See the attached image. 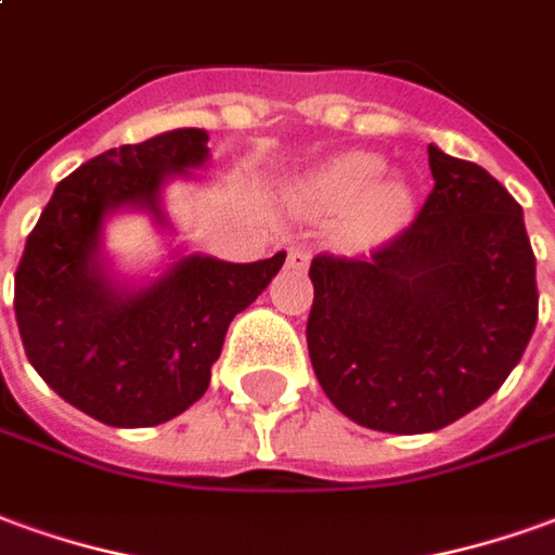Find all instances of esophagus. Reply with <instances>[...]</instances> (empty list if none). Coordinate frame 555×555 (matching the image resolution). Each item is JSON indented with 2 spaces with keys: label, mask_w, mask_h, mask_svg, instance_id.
<instances>
[{
  "label": "esophagus",
  "mask_w": 555,
  "mask_h": 555,
  "mask_svg": "<svg viewBox=\"0 0 555 555\" xmlns=\"http://www.w3.org/2000/svg\"><path fill=\"white\" fill-rule=\"evenodd\" d=\"M288 261L294 267H304L309 261V249L306 246H291L288 249Z\"/></svg>",
  "instance_id": "obj_1"
}]
</instances>
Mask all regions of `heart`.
Returning a JSON list of instances; mask_svg holds the SVG:
<instances>
[{"mask_svg":"<svg viewBox=\"0 0 555 555\" xmlns=\"http://www.w3.org/2000/svg\"><path fill=\"white\" fill-rule=\"evenodd\" d=\"M378 153H345L306 177L297 197L312 212H348V234L360 246H375L399 234L414 210V192L402 180L385 177Z\"/></svg>","mask_w":555,"mask_h":555,"instance_id":"1","label":"heart"}]
</instances>
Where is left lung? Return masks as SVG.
Returning <instances> with one entry per match:
<instances>
[{
  "label": "left lung",
  "instance_id": "obj_1",
  "mask_svg": "<svg viewBox=\"0 0 555 555\" xmlns=\"http://www.w3.org/2000/svg\"><path fill=\"white\" fill-rule=\"evenodd\" d=\"M433 192L370 255H315L306 321L318 385L354 424L433 433L478 409L538 321L522 210L480 165L429 146Z\"/></svg>",
  "mask_w": 555,
  "mask_h": 555
}]
</instances>
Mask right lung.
Instances as JSON below:
<instances>
[{
	"instance_id": "add662e5",
	"label": "right lung",
	"mask_w": 555,
	"mask_h": 555,
	"mask_svg": "<svg viewBox=\"0 0 555 555\" xmlns=\"http://www.w3.org/2000/svg\"><path fill=\"white\" fill-rule=\"evenodd\" d=\"M207 141L204 129H173L89 158L56 185L14 273L29 363L107 426L165 424L204 397L228 324L285 264V251L255 264L185 255L143 288L104 273V219L138 207L168 224L162 185L201 168Z\"/></svg>"
}]
</instances>
